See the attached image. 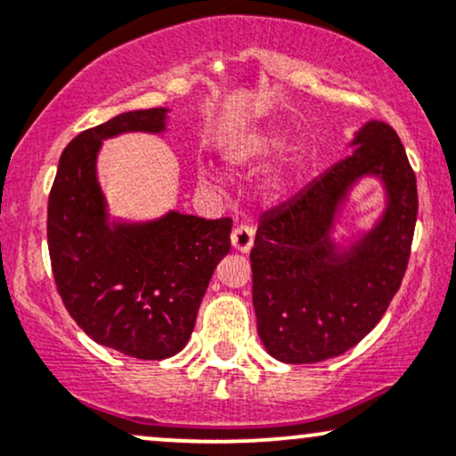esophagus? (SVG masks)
Wrapping results in <instances>:
<instances>
[{
	"mask_svg": "<svg viewBox=\"0 0 456 456\" xmlns=\"http://www.w3.org/2000/svg\"><path fill=\"white\" fill-rule=\"evenodd\" d=\"M255 242V229L250 224H238L232 233V244L240 253H248Z\"/></svg>",
	"mask_w": 456,
	"mask_h": 456,
	"instance_id": "1",
	"label": "esophagus"
}]
</instances>
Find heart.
<instances>
[{
    "label": "heart",
    "instance_id": "obj_1",
    "mask_svg": "<svg viewBox=\"0 0 456 456\" xmlns=\"http://www.w3.org/2000/svg\"><path fill=\"white\" fill-rule=\"evenodd\" d=\"M279 148V143H276V139H261V141H255V143H248L246 148H242L238 151V156H235V162H250V160H261L265 159V156H270L272 151ZM201 184L203 186H216L218 180L216 175L210 174V171H203L201 174Z\"/></svg>",
    "mask_w": 456,
    "mask_h": 456
}]
</instances>
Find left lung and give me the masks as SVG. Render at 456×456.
<instances>
[{"instance_id":"1","label":"left lung","mask_w":456,"mask_h":456,"mask_svg":"<svg viewBox=\"0 0 456 456\" xmlns=\"http://www.w3.org/2000/svg\"><path fill=\"white\" fill-rule=\"evenodd\" d=\"M354 150L291 201L261 216L250 250L257 332L287 364L334 358L360 343L399 291L418 216L416 175L386 122L355 133ZM362 175L385 182L382 221L347 251L329 238L338 206Z\"/></svg>"}]
</instances>
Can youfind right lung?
Segmentation results:
<instances>
[{"instance_id":"1","label":"right lung","mask_w":456,"mask_h":456,"mask_svg":"<svg viewBox=\"0 0 456 456\" xmlns=\"http://www.w3.org/2000/svg\"><path fill=\"white\" fill-rule=\"evenodd\" d=\"M167 109H143L83 130L61 151L49 195L46 240L66 311L94 341L139 360L171 358L191 338L232 218L169 212L150 223H109L98 186L102 139L162 133Z\"/></svg>"}]
</instances>
